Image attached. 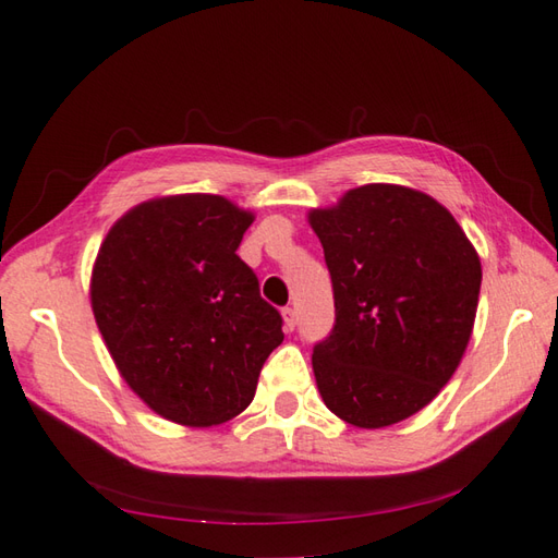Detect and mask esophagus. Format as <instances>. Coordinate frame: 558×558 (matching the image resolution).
I'll return each instance as SVG.
<instances>
[{
  "instance_id": "obj_1",
  "label": "esophagus",
  "mask_w": 558,
  "mask_h": 558,
  "mask_svg": "<svg viewBox=\"0 0 558 558\" xmlns=\"http://www.w3.org/2000/svg\"><path fill=\"white\" fill-rule=\"evenodd\" d=\"M282 322H286V330H294V326H298V312L292 306H286L282 310Z\"/></svg>"
}]
</instances>
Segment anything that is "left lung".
Wrapping results in <instances>:
<instances>
[{
	"label": "left lung",
	"mask_w": 558,
	"mask_h": 558,
	"mask_svg": "<svg viewBox=\"0 0 558 558\" xmlns=\"http://www.w3.org/2000/svg\"><path fill=\"white\" fill-rule=\"evenodd\" d=\"M310 222L333 282L336 324L312 364L326 408L381 429L438 396L475 326L482 266L450 213L422 192L364 184Z\"/></svg>",
	"instance_id": "1"
}]
</instances>
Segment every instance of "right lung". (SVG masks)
I'll list each match as a JSON object with an SVG mask.
<instances>
[{
  "label": "right lung",
  "mask_w": 558,
  "mask_h": 558,
  "mask_svg": "<svg viewBox=\"0 0 558 558\" xmlns=\"http://www.w3.org/2000/svg\"><path fill=\"white\" fill-rule=\"evenodd\" d=\"M254 216L213 194L146 201L112 225L90 304L112 360L160 417L213 426L254 400L282 316L236 256Z\"/></svg>",
  "instance_id": "obj_1"
}]
</instances>
